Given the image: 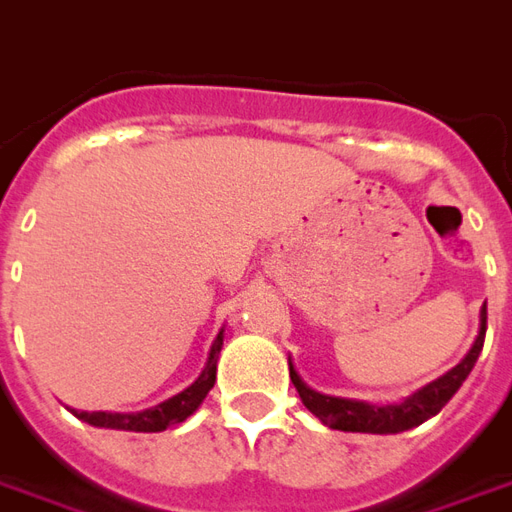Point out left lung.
Returning <instances> with one entry per match:
<instances>
[{
    "label": "left lung",
    "mask_w": 512,
    "mask_h": 512,
    "mask_svg": "<svg viewBox=\"0 0 512 512\" xmlns=\"http://www.w3.org/2000/svg\"><path fill=\"white\" fill-rule=\"evenodd\" d=\"M485 318L488 312L485 307L480 310V332H477V340L469 348V354L463 356L458 365L452 367L450 373H444L436 381H430L428 386L417 389L414 395H408L406 400L400 403H389V406H373V403H365V400H348V397H332L321 395L310 386L301 381V376L296 373V367L288 359L290 367V381L299 392L301 403L310 408L315 417L321 419L323 425H329L334 430H345V433H403V430H411L422 425L425 419L436 417L441 408L450 403V397L461 389V384L466 381V376L472 373L477 356L483 351L485 340Z\"/></svg>",
    "instance_id": "obj_1"
}]
</instances>
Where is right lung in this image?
<instances>
[{
    "instance_id": "obj_1",
    "label": "right lung",
    "mask_w": 512,
    "mask_h": 512,
    "mask_svg": "<svg viewBox=\"0 0 512 512\" xmlns=\"http://www.w3.org/2000/svg\"><path fill=\"white\" fill-rule=\"evenodd\" d=\"M222 345L224 329L216 334V340H213L211 354H208V362L202 367L200 378L191 386H186L183 392H178L175 397L158 403V406L145 408V411H134V414H117V411H76V408H71V411L82 419V422H90L95 428L134 430V433H158V430L172 428V425H178V422H183L186 417H191V414L200 408L205 395L213 389V384H216V362H219Z\"/></svg>"
}]
</instances>
